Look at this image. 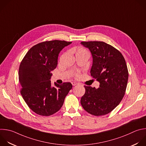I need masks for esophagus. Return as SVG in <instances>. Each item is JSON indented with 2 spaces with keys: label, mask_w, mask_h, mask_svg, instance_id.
I'll return each mask as SVG.
<instances>
[{
  "label": "esophagus",
  "mask_w": 146,
  "mask_h": 146,
  "mask_svg": "<svg viewBox=\"0 0 146 146\" xmlns=\"http://www.w3.org/2000/svg\"><path fill=\"white\" fill-rule=\"evenodd\" d=\"M72 84L73 86H75V85H77L78 84H77V82H72Z\"/></svg>",
  "instance_id": "esophagus-1"
}]
</instances>
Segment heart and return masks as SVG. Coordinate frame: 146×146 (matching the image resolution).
Masks as SVG:
<instances>
[{
  "label": "heart",
  "instance_id": "heart-1",
  "mask_svg": "<svg viewBox=\"0 0 146 146\" xmlns=\"http://www.w3.org/2000/svg\"><path fill=\"white\" fill-rule=\"evenodd\" d=\"M84 51H86V50H85V49H84L83 48H78V50H77V53H78V52H84ZM76 76H78V74H77Z\"/></svg>",
  "mask_w": 146,
  "mask_h": 146
}]
</instances>
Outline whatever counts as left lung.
<instances>
[{
    "mask_svg": "<svg viewBox=\"0 0 146 146\" xmlns=\"http://www.w3.org/2000/svg\"><path fill=\"white\" fill-rule=\"evenodd\" d=\"M93 58L91 76L100 82V87L84 86L85 93L81 104L89 113L105 115L113 111L124 96L128 72L122 54L112 46L101 41L81 42Z\"/></svg>",
    "mask_w": 146,
    "mask_h": 146,
    "instance_id": "left-lung-1",
    "label": "left lung"
}]
</instances>
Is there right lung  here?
Instances as JSON below:
<instances>
[{
  "mask_svg": "<svg viewBox=\"0 0 146 146\" xmlns=\"http://www.w3.org/2000/svg\"><path fill=\"white\" fill-rule=\"evenodd\" d=\"M71 42L54 40L33 46L22 60L19 69L21 93L28 107L41 116H50L62 107L72 88L70 82L51 84V73L58 64V54Z\"/></svg>",
  "mask_w": 146,
  "mask_h": 146,
  "instance_id": "obj_1",
  "label": "right lung"
}]
</instances>
